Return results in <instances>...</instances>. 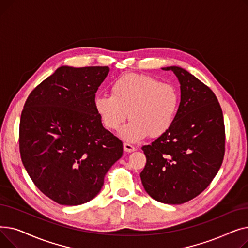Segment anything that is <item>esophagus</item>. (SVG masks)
<instances>
[{
    "mask_svg": "<svg viewBox=\"0 0 248 248\" xmlns=\"http://www.w3.org/2000/svg\"><path fill=\"white\" fill-rule=\"evenodd\" d=\"M124 150L127 153H132L136 151V148L134 146H132L131 144H127V142H124Z\"/></svg>",
    "mask_w": 248,
    "mask_h": 248,
    "instance_id": "obj_1",
    "label": "esophagus"
}]
</instances>
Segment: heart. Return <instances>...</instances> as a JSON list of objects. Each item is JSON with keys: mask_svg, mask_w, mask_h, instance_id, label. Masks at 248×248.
<instances>
[{"mask_svg": "<svg viewBox=\"0 0 248 248\" xmlns=\"http://www.w3.org/2000/svg\"><path fill=\"white\" fill-rule=\"evenodd\" d=\"M110 93L95 96L94 108L104 126L113 132L119 131L129 115L132 122L121 132L127 141L137 142L148 136L159 138L176 120L178 90L158 78L127 73L113 81Z\"/></svg>", "mask_w": 248, "mask_h": 248, "instance_id": "1", "label": "heart"}]
</instances>
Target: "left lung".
<instances>
[{
  "instance_id": "1",
  "label": "left lung",
  "mask_w": 248,
  "mask_h": 248,
  "mask_svg": "<svg viewBox=\"0 0 248 248\" xmlns=\"http://www.w3.org/2000/svg\"><path fill=\"white\" fill-rule=\"evenodd\" d=\"M181 101L169 131L141 150L147 163L141 183L152 198L183 204L197 197L218 173L225 153L223 113L213 91L187 70L171 66Z\"/></svg>"
}]
</instances>
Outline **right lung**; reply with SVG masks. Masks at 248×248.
Listing matches in <instances>:
<instances>
[{"mask_svg":"<svg viewBox=\"0 0 248 248\" xmlns=\"http://www.w3.org/2000/svg\"><path fill=\"white\" fill-rule=\"evenodd\" d=\"M108 66H61L29 94L20 120L22 163L54 202L75 206L99 193L123 141L103 127L95 93Z\"/></svg>","mask_w":248,"mask_h":248,"instance_id":"1","label":"right lung"}]
</instances>
